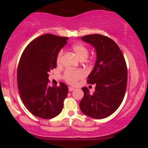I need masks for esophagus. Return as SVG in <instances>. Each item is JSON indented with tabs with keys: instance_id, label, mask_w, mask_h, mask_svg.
<instances>
[{
	"instance_id": "obj_1",
	"label": "esophagus",
	"mask_w": 148,
	"mask_h": 148,
	"mask_svg": "<svg viewBox=\"0 0 148 148\" xmlns=\"http://www.w3.org/2000/svg\"><path fill=\"white\" fill-rule=\"evenodd\" d=\"M74 90H75V88H73V87H69V91H70V92H71V91H73Z\"/></svg>"
}]
</instances>
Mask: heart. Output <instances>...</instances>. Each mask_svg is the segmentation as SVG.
I'll use <instances>...</instances> for the list:
<instances>
[{"label": "heart", "mask_w": 148, "mask_h": 148, "mask_svg": "<svg viewBox=\"0 0 148 148\" xmlns=\"http://www.w3.org/2000/svg\"><path fill=\"white\" fill-rule=\"evenodd\" d=\"M73 53L75 54L77 58L80 61H83L88 56V49L85 46L82 44H76L73 46L72 47ZM63 52L60 51L58 54L57 57V63L60 64L62 59ZM85 72L82 70H67L64 72V77L66 82L71 84H74L76 83L78 80H80L81 78H84L85 76Z\"/></svg>", "instance_id": "1"}]
</instances>
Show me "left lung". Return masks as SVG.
I'll return each instance as SVG.
<instances>
[{
  "label": "left lung",
  "mask_w": 148,
  "mask_h": 148,
  "mask_svg": "<svg viewBox=\"0 0 148 148\" xmlns=\"http://www.w3.org/2000/svg\"><path fill=\"white\" fill-rule=\"evenodd\" d=\"M83 41L95 49L96 61L87 82L95 84L92 94L83 87L84 97L79 107L82 113L101 119L113 114L122 102L126 91L127 70L121 49L110 38L99 34L85 35Z\"/></svg>",
  "instance_id": "left-lung-1"
}]
</instances>
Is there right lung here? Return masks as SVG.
Returning <instances> with one entry per match:
<instances>
[{
  "label": "right lung",
  "instance_id": "right-lung-1",
  "mask_svg": "<svg viewBox=\"0 0 148 148\" xmlns=\"http://www.w3.org/2000/svg\"><path fill=\"white\" fill-rule=\"evenodd\" d=\"M68 38L45 34L34 39L22 53L17 72L21 98L30 113L49 119L60 114L68 87L49 85V74L57 65V57Z\"/></svg>",
  "mask_w": 148,
  "mask_h": 148
}]
</instances>
